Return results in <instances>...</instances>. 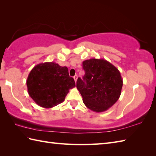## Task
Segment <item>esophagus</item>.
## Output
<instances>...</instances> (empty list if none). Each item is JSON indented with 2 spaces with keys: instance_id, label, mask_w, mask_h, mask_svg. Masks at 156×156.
<instances>
[{
  "instance_id": "1",
  "label": "esophagus",
  "mask_w": 156,
  "mask_h": 156,
  "mask_svg": "<svg viewBox=\"0 0 156 156\" xmlns=\"http://www.w3.org/2000/svg\"><path fill=\"white\" fill-rule=\"evenodd\" d=\"M74 79L75 82H76V81H77V79H78V76H77V75H75V76H74Z\"/></svg>"
}]
</instances>
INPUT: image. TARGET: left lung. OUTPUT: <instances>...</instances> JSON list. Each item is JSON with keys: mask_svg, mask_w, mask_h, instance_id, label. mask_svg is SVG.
Instances as JSON below:
<instances>
[{"mask_svg": "<svg viewBox=\"0 0 156 156\" xmlns=\"http://www.w3.org/2000/svg\"><path fill=\"white\" fill-rule=\"evenodd\" d=\"M83 80L78 78L76 87L84 104L91 111L101 112L111 107L120 97L122 80L119 69L104 59L92 58L82 62Z\"/></svg>", "mask_w": 156, "mask_h": 156, "instance_id": "obj_1", "label": "left lung"}]
</instances>
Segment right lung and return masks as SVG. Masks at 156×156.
<instances>
[{
  "label": "right lung",
  "mask_w": 156,
  "mask_h": 156,
  "mask_svg": "<svg viewBox=\"0 0 156 156\" xmlns=\"http://www.w3.org/2000/svg\"><path fill=\"white\" fill-rule=\"evenodd\" d=\"M28 93L39 106L52 108L65 100L69 89L76 87L74 78L69 77L68 69L55 62L36 65L27 79Z\"/></svg>",
  "instance_id": "obj_1"
}]
</instances>
